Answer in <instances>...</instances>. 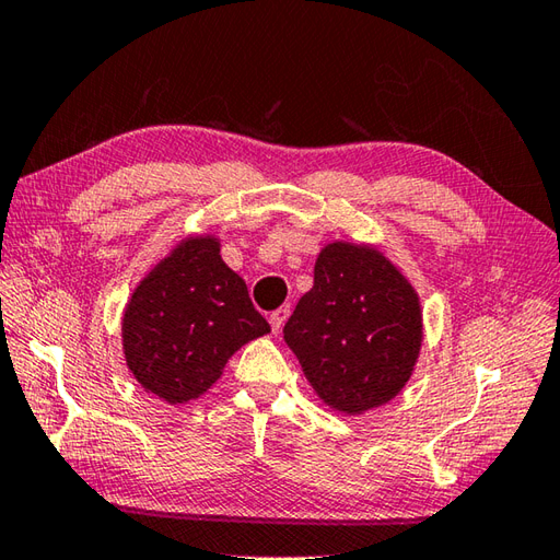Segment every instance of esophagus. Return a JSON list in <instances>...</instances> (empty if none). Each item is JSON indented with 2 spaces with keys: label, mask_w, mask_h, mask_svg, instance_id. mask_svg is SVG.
Masks as SVG:
<instances>
[{
  "label": "esophagus",
  "mask_w": 560,
  "mask_h": 560,
  "mask_svg": "<svg viewBox=\"0 0 560 560\" xmlns=\"http://www.w3.org/2000/svg\"><path fill=\"white\" fill-rule=\"evenodd\" d=\"M288 316H290V306H280V308H276V312L270 314V328H272V332H280L282 330V326H284V320H288Z\"/></svg>",
  "instance_id": "esophagus-1"
}]
</instances>
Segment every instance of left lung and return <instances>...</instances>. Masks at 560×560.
Returning <instances> with one entry per match:
<instances>
[{
  "label": "left lung",
  "instance_id": "1",
  "mask_svg": "<svg viewBox=\"0 0 560 560\" xmlns=\"http://www.w3.org/2000/svg\"><path fill=\"white\" fill-rule=\"evenodd\" d=\"M282 332L320 400L359 415L393 400L412 376L419 296L376 248L335 242Z\"/></svg>",
  "mask_w": 560,
  "mask_h": 560
}]
</instances>
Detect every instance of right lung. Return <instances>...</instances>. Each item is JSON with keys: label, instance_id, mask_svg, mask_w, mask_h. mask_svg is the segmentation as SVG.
Returning a JSON list of instances; mask_svg holds the SVG:
<instances>
[{"label": "right lung", "instance_id": "1", "mask_svg": "<svg viewBox=\"0 0 560 560\" xmlns=\"http://www.w3.org/2000/svg\"><path fill=\"white\" fill-rule=\"evenodd\" d=\"M270 332L213 237L184 240L148 272L124 312V357L145 390L179 405L203 395L228 359Z\"/></svg>", "mask_w": 560, "mask_h": 560}]
</instances>
